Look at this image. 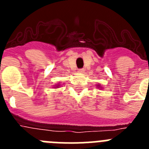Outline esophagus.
<instances>
[{
  "label": "esophagus",
  "instance_id": "1",
  "mask_svg": "<svg viewBox=\"0 0 149 149\" xmlns=\"http://www.w3.org/2000/svg\"><path fill=\"white\" fill-rule=\"evenodd\" d=\"M84 72V68H81V69H78V72L79 73H83Z\"/></svg>",
  "mask_w": 149,
  "mask_h": 149
}]
</instances>
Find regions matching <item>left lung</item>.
<instances>
[{
	"label": "left lung",
	"mask_w": 149,
	"mask_h": 149,
	"mask_svg": "<svg viewBox=\"0 0 149 149\" xmlns=\"http://www.w3.org/2000/svg\"><path fill=\"white\" fill-rule=\"evenodd\" d=\"M98 88H101V86H99V85H98Z\"/></svg>",
	"instance_id": "8db88e82"
}]
</instances>
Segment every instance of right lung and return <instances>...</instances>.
<instances>
[{
	"instance_id": "1",
	"label": "right lung",
	"mask_w": 149,
	"mask_h": 149,
	"mask_svg": "<svg viewBox=\"0 0 149 149\" xmlns=\"http://www.w3.org/2000/svg\"><path fill=\"white\" fill-rule=\"evenodd\" d=\"M59 86H60V85H59V84H58V85H56V86H56V88H58Z\"/></svg>"
}]
</instances>
